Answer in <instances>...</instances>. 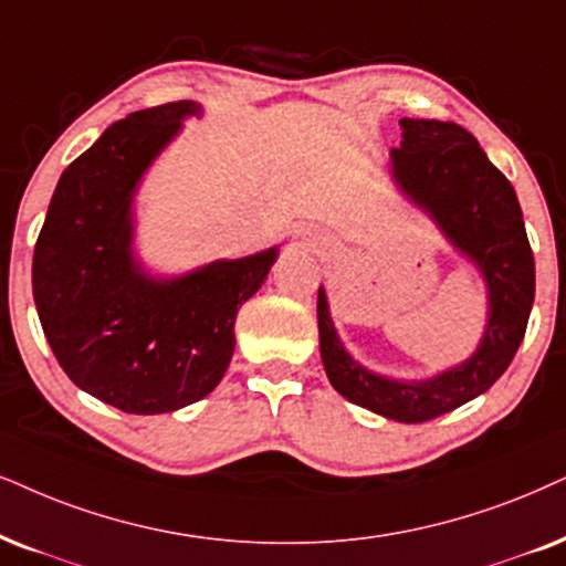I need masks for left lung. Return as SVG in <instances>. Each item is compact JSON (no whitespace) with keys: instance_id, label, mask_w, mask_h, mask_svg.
I'll list each match as a JSON object with an SVG mask.
<instances>
[{"instance_id":"8db88e82","label":"left lung","mask_w":566,"mask_h":566,"mask_svg":"<svg viewBox=\"0 0 566 566\" xmlns=\"http://www.w3.org/2000/svg\"><path fill=\"white\" fill-rule=\"evenodd\" d=\"M399 125L402 143L391 148L395 177L489 282L491 318L481 349L433 381L374 376L336 339L324 290H318V334L326 376L342 397L399 423H426L483 395L510 368L531 318L535 261L512 182L489 161L481 143L454 123L405 117Z\"/></svg>"}]
</instances>
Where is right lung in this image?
<instances>
[{"mask_svg":"<svg viewBox=\"0 0 566 566\" xmlns=\"http://www.w3.org/2000/svg\"><path fill=\"white\" fill-rule=\"evenodd\" d=\"M192 102L127 114L62 171L33 250V300L75 386L133 415L198 402L234 353V318L276 250L154 282L130 255V198Z\"/></svg>","mask_w":566,"mask_h":566,"instance_id":"right-lung-1","label":"right lung"}]
</instances>
